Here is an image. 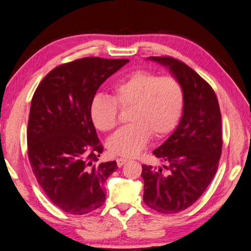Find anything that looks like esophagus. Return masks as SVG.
<instances>
[{
	"mask_svg": "<svg viewBox=\"0 0 251 251\" xmlns=\"http://www.w3.org/2000/svg\"><path fill=\"white\" fill-rule=\"evenodd\" d=\"M127 161H128V159H127V158H124V157H119V158H116L117 166H119V167H122L123 165H124Z\"/></svg>",
	"mask_w": 251,
	"mask_h": 251,
	"instance_id": "34e87169",
	"label": "esophagus"
}]
</instances>
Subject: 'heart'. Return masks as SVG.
<instances>
[{
	"mask_svg": "<svg viewBox=\"0 0 251 251\" xmlns=\"http://www.w3.org/2000/svg\"><path fill=\"white\" fill-rule=\"evenodd\" d=\"M113 97L95 95L89 104V114L96 128L113 130L119 124V106L128 108L126 125L108 141L110 151L134 156L150 141L152 134L164 138L174 131L182 117L185 95L177 78L158 76L147 70H136L112 86Z\"/></svg>",
	"mask_w": 251,
	"mask_h": 251,
	"instance_id": "heart-1",
	"label": "heart"
}]
</instances>
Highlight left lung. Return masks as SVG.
<instances>
[{"instance_id":"obj_1","label":"left lung","mask_w":251,"mask_h":251,"mask_svg":"<svg viewBox=\"0 0 251 251\" xmlns=\"http://www.w3.org/2000/svg\"><path fill=\"white\" fill-rule=\"evenodd\" d=\"M167 66L183 86L185 103L179 125L153 154L166 162L162 168L142 165L143 201L162 214H177L192 206L217 173L222 152L221 112L214 89L193 69L170 56L151 57Z\"/></svg>"}]
</instances>
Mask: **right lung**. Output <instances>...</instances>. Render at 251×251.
<instances>
[{
	"instance_id": "obj_1",
	"label": "right lung",
	"mask_w": 251,
	"mask_h": 251,
	"mask_svg": "<svg viewBox=\"0 0 251 251\" xmlns=\"http://www.w3.org/2000/svg\"><path fill=\"white\" fill-rule=\"evenodd\" d=\"M128 59L85 57L62 63L35 89L26 130L36 181L61 210L85 215L103 205V184L116 162L97 164L103 151L89 104L106 78Z\"/></svg>"
}]
</instances>
